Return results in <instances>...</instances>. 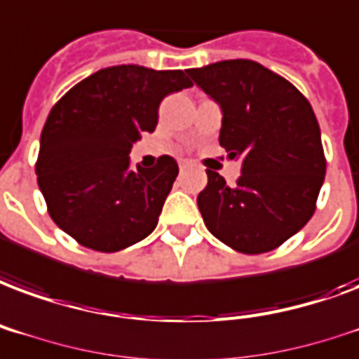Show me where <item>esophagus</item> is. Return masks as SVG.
Wrapping results in <instances>:
<instances>
[{
    "label": "esophagus",
    "instance_id": "esophagus-1",
    "mask_svg": "<svg viewBox=\"0 0 359 359\" xmlns=\"http://www.w3.org/2000/svg\"><path fill=\"white\" fill-rule=\"evenodd\" d=\"M189 166H191L189 161H180V170H182V172H183V170L189 168Z\"/></svg>",
    "mask_w": 359,
    "mask_h": 359
}]
</instances>
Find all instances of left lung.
I'll return each mask as SVG.
<instances>
[{"label":"left lung","mask_w":359,"mask_h":359,"mask_svg":"<svg viewBox=\"0 0 359 359\" xmlns=\"http://www.w3.org/2000/svg\"><path fill=\"white\" fill-rule=\"evenodd\" d=\"M221 107L219 144L241 158L236 185L212 170L196 204L215 238L242 253H265L309 223L325 177L322 136L309 100L253 60L187 69Z\"/></svg>","instance_id":"left-lung-1"}]
</instances>
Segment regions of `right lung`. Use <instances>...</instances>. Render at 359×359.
<instances>
[{
	"label": "right lung",
	"mask_w": 359,
	"mask_h": 359,
	"mask_svg": "<svg viewBox=\"0 0 359 359\" xmlns=\"http://www.w3.org/2000/svg\"><path fill=\"white\" fill-rule=\"evenodd\" d=\"M193 87L182 69L123 64L69 88L43 126L36 174L48 214L81 246L118 252L157 227L180 168L168 155L130 168L128 153L153 132L164 96Z\"/></svg>",
	"instance_id": "obj_1"
}]
</instances>
